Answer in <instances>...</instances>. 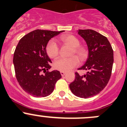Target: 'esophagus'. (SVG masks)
Instances as JSON below:
<instances>
[{
  "label": "esophagus",
  "mask_w": 127,
  "mask_h": 127,
  "mask_svg": "<svg viewBox=\"0 0 127 127\" xmlns=\"http://www.w3.org/2000/svg\"><path fill=\"white\" fill-rule=\"evenodd\" d=\"M60 73H61V76H64L65 74H66V72H64V71H61V72H60Z\"/></svg>",
  "instance_id": "esophagus-1"
}]
</instances>
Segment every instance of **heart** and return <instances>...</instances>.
<instances>
[{
    "instance_id": "1",
    "label": "heart",
    "mask_w": 127,
    "mask_h": 127,
    "mask_svg": "<svg viewBox=\"0 0 127 127\" xmlns=\"http://www.w3.org/2000/svg\"><path fill=\"white\" fill-rule=\"evenodd\" d=\"M64 44L73 47L71 54H76L81 60L84 61L88 56V51L85 47L80 46V42L77 37L73 35H63L60 37ZM46 53L49 58H55L59 54V47L54 40H51L46 46ZM79 60L76 56L69 58H59L54 63V67L61 71L67 72L76 66Z\"/></svg>"
}]
</instances>
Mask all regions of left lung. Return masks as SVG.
<instances>
[{
	"instance_id": "1",
	"label": "left lung",
	"mask_w": 127,
	"mask_h": 127,
	"mask_svg": "<svg viewBox=\"0 0 127 127\" xmlns=\"http://www.w3.org/2000/svg\"><path fill=\"white\" fill-rule=\"evenodd\" d=\"M78 34L86 41L88 58L79 70L88 71L80 76L75 73V80L69 88L76 96L88 98L96 95L107 85L112 74L113 51L108 39L91 29H80Z\"/></svg>"
}]
</instances>
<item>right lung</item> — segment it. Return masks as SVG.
<instances>
[{
    "instance_id": "right-lung-1",
    "label": "right lung",
    "mask_w": 127,
    "mask_h": 127,
    "mask_svg": "<svg viewBox=\"0 0 127 127\" xmlns=\"http://www.w3.org/2000/svg\"><path fill=\"white\" fill-rule=\"evenodd\" d=\"M61 31H33L20 39L14 53L15 76L24 90L34 97H45L53 92L61 78L59 71L49 72L51 60L46 53L49 40ZM43 71L45 75L41 73Z\"/></svg>"
}]
</instances>
